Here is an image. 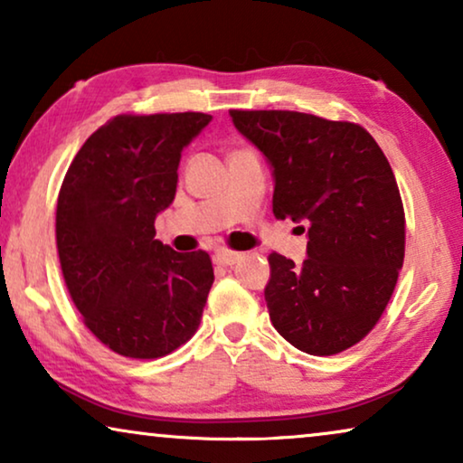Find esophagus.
Here are the masks:
<instances>
[{
  "label": "esophagus",
  "mask_w": 463,
  "mask_h": 463,
  "mask_svg": "<svg viewBox=\"0 0 463 463\" xmlns=\"http://www.w3.org/2000/svg\"><path fill=\"white\" fill-rule=\"evenodd\" d=\"M240 259H242V252H236V250L219 249L217 252H214V261L221 265H233V263H238Z\"/></svg>",
  "instance_id": "esophagus-1"
}]
</instances>
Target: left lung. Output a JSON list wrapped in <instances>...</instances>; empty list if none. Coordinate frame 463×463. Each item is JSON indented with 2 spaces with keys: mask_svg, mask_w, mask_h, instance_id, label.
Here are the masks:
<instances>
[{
  "mask_svg": "<svg viewBox=\"0 0 463 463\" xmlns=\"http://www.w3.org/2000/svg\"><path fill=\"white\" fill-rule=\"evenodd\" d=\"M274 168V214L307 230V259L271 252V325L290 345L333 356L373 331L404 261L396 176L360 124L299 111L230 109Z\"/></svg>",
  "mask_w": 463,
  "mask_h": 463,
  "instance_id": "1",
  "label": "left lung"
}]
</instances>
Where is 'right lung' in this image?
<instances>
[{"label": "right lung", "mask_w": 463, "mask_h": 463, "mask_svg": "<svg viewBox=\"0 0 463 463\" xmlns=\"http://www.w3.org/2000/svg\"><path fill=\"white\" fill-rule=\"evenodd\" d=\"M211 119L122 113L86 138L62 179V278L88 331L119 356L162 358L200 326L214 282L211 257L162 244L154 221L175 200L183 147Z\"/></svg>", "instance_id": "right-lung-1"}]
</instances>
